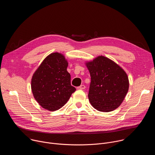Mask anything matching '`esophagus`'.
<instances>
[{
  "label": "esophagus",
  "instance_id": "1",
  "mask_svg": "<svg viewBox=\"0 0 155 155\" xmlns=\"http://www.w3.org/2000/svg\"><path fill=\"white\" fill-rule=\"evenodd\" d=\"M85 87H86V86H84V85H81V86H78L77 88L78 90H84V89H85Z\"/></svg>",
  "mask_w": 155,
  "mask_h": 155
}]
</instances>
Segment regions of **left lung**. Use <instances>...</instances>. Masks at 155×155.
Returning a JSON list of instances; mask_svg holds the SVG:
<instances>
[{"mask_svg":"<svg viewBox=\"0 0 155 155\" xmlns=\"http://www.w3.org/2000/svg\"><path fill=\"white\" fill-rule=\"evenodd\" d=\"M85 65L91 75L88 99L91 105L104 112L117 108L129 90L126 72L114 61L104 56L86 61Z\"/></svg>","mask_w":155,"mask_h":155,"instance_id":"obj_1","label":"left lung"}]
</instances>
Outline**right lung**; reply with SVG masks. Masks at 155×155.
<instances>
[{
    "mask_svg": "<svg viewBox=\"0 0 155 155\" xmlns=\"http://www.w3.org/2000/svg\"><path fill=\"white\" fill-rule=\"evenodd\" d=\"M68 60L55 52L47 56L34 73L31 90L38 104L49 111L62 107L76 90L71 84Z\"/></svg>",
    "mask_w": 155,
    "mask_h": 155,
    "instance_id": "right-lung-1",
    "label": "right lung"
}]
</instances>
